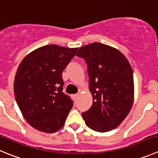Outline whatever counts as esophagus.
Returning <instances> with one entry per match:
<instances>
[{
	"label": "esophagus",
	"mask_w": 158,
	"mask_h": 158,
	"mask_svg": "<svg viewBox=\"0 0 158 158\" xmlns=\"http://www.w3.org/2000/svg\"><path fill=\"white\" fill-rule=\"evenodd\" d=\"M78 96H79V95H78V94H75V95H73V101H74V102H76L77 99V98H78Z\"/></svg>",
	"instance_id": "34e87169"
}]
</instances>
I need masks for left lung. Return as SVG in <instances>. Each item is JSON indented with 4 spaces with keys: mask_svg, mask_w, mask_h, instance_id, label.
<instances>
[{
    "mask_svg": "<svg viewBox=\"0 0 158 158\" xmlns=\"http://www.w3.org/2000/svg\"><path fill=\"white\" fill-rule=\"evenodd\" d=\"M77 56L88 66L89 90L93 102L82 113L89 128L99 132L111 131L125 119L134 100L131 65L118 49L95 42L80 48Z\"/></svg>",
    "mask_w": 158,
    "mask_h": 158,
    "instance_id": "1",
    "label": "left lung"
}]
</instances>
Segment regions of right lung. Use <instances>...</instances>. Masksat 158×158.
<instances>
[{"instance_id":"right-lung-1","label":"right lung","mask_w":158,"mask_h":158,"mask_svg":"<svg viewBox=\"0 0 158 158\" xmlns=\"http://www.w3.org/2000/svg\"><path fill=\"white\" fill-rule=\"evenodd\" d=\"M77 48L43 46L22 60L14 81L16 102L33 128L53 133L64 125L73 101L63 92L62 73Z\"/></svg>"}]
</instances>
